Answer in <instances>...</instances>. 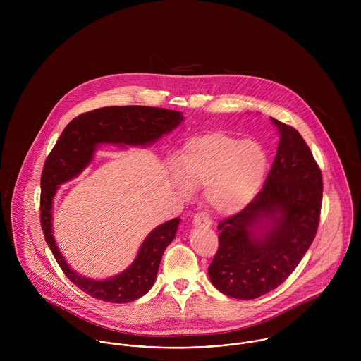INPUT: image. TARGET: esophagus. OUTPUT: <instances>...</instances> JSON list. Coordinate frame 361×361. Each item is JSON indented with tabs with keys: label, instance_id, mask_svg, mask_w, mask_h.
<instances>
[{
	"label": "esophagus",
	"instance_id": "34e87169",
	"mask_svg": "<svg viewBox=\"0 0 361 361\" xmlns=\"http://www.w3.org/2000/svg\"><path fill=\"white\" fill-rule=\"evenodd\" d=\"M193 224H195L196 226H202V228H209V226L212 225L209 216H208L207 214H204V212L196 214V215L193 216Z\"/></svg>",
	"mask_w": 361,
	"mask_h": 361
}]
</instances>
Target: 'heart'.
<instances>
[{
	"mask_svg": "<svg viewBox=\"0 0 361 361\" xmlns=\"http://www.w3.org/2000/svg\"><path fill=\"white\" fill-rule=\"evenodd\" d=\"M175 188L182 196L206 188V200L219 214L249 206L268 176L269 159L262 146L221 132L190 139L179 157Z\"/></svg>",
	"mask_w": 361,
	"mask_h": 361,
	"instance_id": "b5f03b06",
	"label": "heart"
}]
</instances>
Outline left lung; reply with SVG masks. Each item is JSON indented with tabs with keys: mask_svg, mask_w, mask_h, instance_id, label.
Returning a JSON list of instances; mask_svg holds the SVG:
<instances>
[{
	"mask_svg": "<svg viewBox=\"0 0 361 361\" xmlns=\"http://www.w3.org/2000/svg\"><path fill=\"white\" fill-rule=\"evenodd\" d=\"M279 143L257 197L218 224L219 246L208 267L224 295L252 300L274 290L307 253L319 222L322 176L309 146L274 118Z\"/></svg>",
	"mask_w": 361,
	"mask_h": 361,
	"instance_id": "left-lung-1",
	"label": "left lung"
}]
</instances>
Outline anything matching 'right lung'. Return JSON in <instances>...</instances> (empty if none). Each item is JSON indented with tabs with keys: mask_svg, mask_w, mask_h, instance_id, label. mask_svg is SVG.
Here are the masks:
<instances>
[{
	"mask_svg": "<svg viewBox=\"0 0 361 361\" xmlns=\"http://www.w3.org/2000/svg\"><path fill=\"white\" fill-rule=\"evenodd\" d=\"M182 121L179 111L165 108L104 106L72 119L47 157L42 173L40 197L44 238L63 274L92 298L108 303H129L145 296L154 285L161 258L175 239L180 218H173L153 229L125 271L96 281L73 271L56 246L52 235V202L59 185L76 178L92 162L100 145L149 146L178 128Z\"/></svg>",
	"mask_w": 361,
	"mask_h": 361,
	"instance_id": "right-lung-1",
	"label": "right lung"
}]
</instances>
